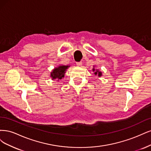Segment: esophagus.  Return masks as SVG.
Masks as SVG:
<instances>
[{"mask_svg": "<svg viewBox=\"0 0 151 151\" xmlns=\"http://www.w3.org/2000/svg\"><path fill=\"white\" fill-rule=\"evenodd\" d=\"M81 65H82L81 62H77L76 63V66H81Z\"/></svg>", "mask_w": 151, "mask_h": 151, "instance_id": "34e87169", "label": "esophagus"}]
</instances>
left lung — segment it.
Masks as SVG:
<instances>
[{
	"mask_svg": "<svg viewBox=\"0 0 151 151\" xmlns=\"http://www.w3.org/2000/svg\"><path fill=\"white\" fill-rule=\"evenodd\" d=\"M92 71H93V72H94V74L95 76H97L98 77H101L102 76V72L99 71V70H98V69H95V66H93Z\"/></svg>",
	"mask_w": 151,
	"mask_h": 151,
	"instance_id": "left-lung-1",
	"label": "left lung"
}]
</instances>
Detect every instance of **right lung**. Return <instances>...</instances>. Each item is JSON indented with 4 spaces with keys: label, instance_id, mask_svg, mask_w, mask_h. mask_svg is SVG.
<instances>
[{
    "label": "right lung",
    "instance_id": "add662e5",
    "mask_svg": "<svg viewBox=\"0 0 151 151\" xmlns=\"http://www.w3.org/2000/svg\"><path fill=\"white\" fill-rule=\"evenodd\" d=\"M69 67H70V65H60L55 68L50 73L51 80H57V81H59L60 80H62L63 78L65 77L66 71Z\"/></svg>",
    "mask_w": 151,
    "mask_h": 151
}]
</instances>
